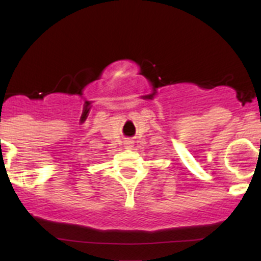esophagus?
<instances>
[{
  "label": "esophagus",
  "instance_id": "esophagus-1",
  "mask_svg": "<svg viewBox=\"0 0 261 261\" xmlns=\"http://www.w3.org/2000/svg\"><path fill=\"white\" fill-rule=\"evenodd\" d=\"M125 146L126 147H131V146H133V141H130V140L125 141Z\"/></svg>",
  "mask_w": 261,
  "mask_h": 261
}]
</instances>
